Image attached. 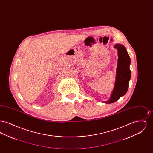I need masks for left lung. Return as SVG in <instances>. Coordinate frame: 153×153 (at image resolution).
Wrapping results in <instances>:
<instances>
[{
  "instance_id": "obj_1",
  "label": "left lung",
  "mask_w": 153,
  "mask_h": 153,
  "mask_svg": "<svg viewBox=\"0 0 153 153\" xmlns=\"http://www.w3.org/2000/svg\"><path fill=\"white\" fill-rule=\"evenodd\" d=\"M114 48L117 49L118 53L116 80L109 100L104 102L107 104L117 102L120 97L126 94L131 79V71L130 69L131 61L126 49L121 44H116Z\"/></svg>"
}]
</instances>
